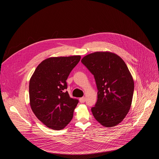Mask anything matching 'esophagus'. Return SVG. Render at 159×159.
<instances>
[{"label":"esophagus","instance_id":"esophagus-1","mask_svg":"<svg viewBox=\"0 0 159 159\" xmlns=\"http://www.w3.org/2000/svg\"><path fill=\"white\" fill-rule=\"evenodd\" d=\"M85 98L84 97L81 98L79 99V101H80V103H84L85 102Z\"/></svg>","mask_w":159,"mask_h":159}]
</instances>
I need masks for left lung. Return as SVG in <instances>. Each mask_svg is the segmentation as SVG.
<instances>
[{
	"label": "left lung",
	"mask_w": 159,
	"mask_h": 159,
	"mask_svg": "<svg viewBox=\"0 0 159 159\" xmlns=\"http://www.w3.org/2000/svg\"><path fill=\"white\" fill-rule=\"evenodd\" d=\"M82 63L95 78L98 101L91 111L103 126L120 123L130 109L133 91V77L123 60L110 52H96L84 57Z\"/></svg>",
	"instance_id": "left-lung-1"
}]
</instances>
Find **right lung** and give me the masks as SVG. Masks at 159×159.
Instances as JSON below:
<instances>
[{"label": "right lung", "mask_w": 159, "mask_h": 159, "mask_svg": "<svg viewBox=\"0 0 159 159\" xmlns=\"http://www.w3.org/2000/svg\"><path fill=\"white\" fill-rule=\"evenodd\" d=\"M81 57H50L42 61L29 85L30 104L37 118L54 130L63 129L72 120L79 101L66 91V80Z\"/></svg>", "instance_id": "add662e5"}]
</instances>
